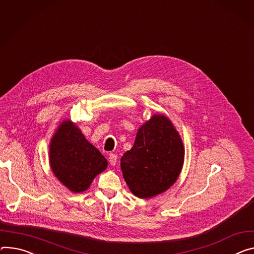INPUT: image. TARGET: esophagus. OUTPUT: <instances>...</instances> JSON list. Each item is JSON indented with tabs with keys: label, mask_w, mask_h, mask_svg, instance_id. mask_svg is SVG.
Here are the masks:
<instances>
[{
	"label": "esophagus",
	"mask_w": 254,
	"mask_h": 254,
	"mask_svg": "<svg viewBox=\"0 0 254 254\" xmlns=\"http://www.w3.org/2000/svg\"><path fill=\"white\" fill-rule=\"evenodd\" d=\"M108 160H109V163H110V165L114 166L115 164H117V161H118V156L115 155V154H113V153H111V154H109Z\"/></svg>",
	"instance_id": "obj_1"
}]
</instances>
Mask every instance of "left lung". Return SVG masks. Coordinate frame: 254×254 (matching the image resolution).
Listing matches in <instances>:
<instances>
[{
    "label": "left lung",
    "instance_id": "left-lung-1",
    "mask_svg": "<svg viewBox=\"0 0 254 254\" xmlns=\"http://www.w3.org/2000/svg\"><path fill=\"white\" fill-rule=\"evenodd\" d=\"M183 161L178 131L164 115L155 114L137 130L132 148L121 159V168L130 191L149 198L173 186Z\"/></svg>",
    "mask_w": 254,
    "mask_h": 254
}]
</instances>
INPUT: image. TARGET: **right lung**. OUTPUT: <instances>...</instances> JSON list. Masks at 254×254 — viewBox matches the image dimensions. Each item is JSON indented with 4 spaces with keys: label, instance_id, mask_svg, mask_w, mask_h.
I'll return each mask as SVG.
<instances>
[{
    "label": "right lung",
    "instance_id": "1",
    "mask_svg": "<svg viewBox=\"0 0 254 254\" xmlns=\"http://www.w3.org/2000/svg\"><path fill=\"white\" fill-rule=\"evenodd\" d=\"M50 163L56 177L73 192L88 190L92 180L107 167L104 156L68 121H64L53 136Z\"/></svg>",
    "mask_w": 254,
    "mask_h": 254
}]
</instances>
